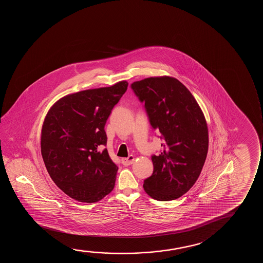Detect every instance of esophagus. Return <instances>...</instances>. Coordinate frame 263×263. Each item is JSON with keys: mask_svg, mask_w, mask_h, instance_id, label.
<instances>
[{"mask_svg": "<svg viewBox=\"0 0 263 263\" xmlns=\"http://www.w3.org/2000/svg\"><path fill=\"white\" fill-rule=\"evenodd\" d=\"M134 162H135V157L132 156V155H130L127 158H123L122 160H121V163H122L123 165L125 166L130 165V164H132Z\"/></svg>", "mask_w": 263, "mask_h": 263, "instance_id": "34e87169", "label": "esophagus"}]
</instances>
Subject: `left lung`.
<instances>
[{
  "label": "left lung",
  "mask_w": 263,
  "mask_h": 263,
  "mask_svg": "<svg viewBox=\"0 0 263 263\" xmlns=\"http://www.w3.org/2000/svg\"><path fill=\"white\" fill-rule=\"evenodd\" d=\"M131 89L144 103L153 129L160 133L162 151L152 155L154 172L144 180L151 198L169 201L190 191L198 180L209 150L205 117L191 91L180 81L150 77Z\"/></svg>",
  "instance_id": "left-lung-1"
}]
</instances>
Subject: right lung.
Wrapping results in <instances>:
<instances>
[{
	"label": "right lung",
	"instance_id": "1",
	"mask_svg": "<svg viewBox=\"0 0 263 263\" xmlns=\"http://www.w3.org/2000/svg\"><path fill=\"white\" fill-rule=\"evenodd\" d=\"M128 83L82 90L57 101L41 132V154L55 185L69 197L93 203L111 192L118 166L107 148L105 125Z\"/></svg>",
	"mask_w": 263,
	"mask_h": 263
}]
</instances>
